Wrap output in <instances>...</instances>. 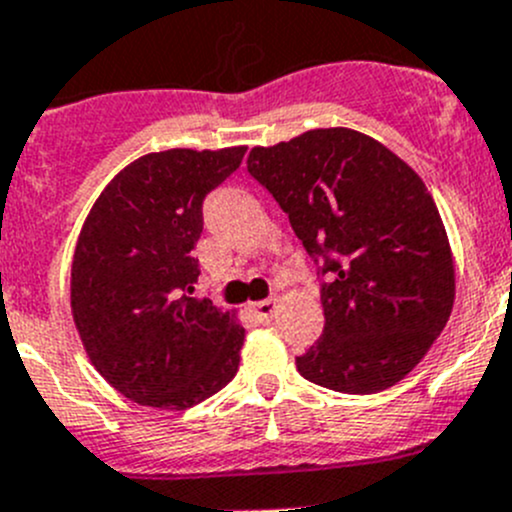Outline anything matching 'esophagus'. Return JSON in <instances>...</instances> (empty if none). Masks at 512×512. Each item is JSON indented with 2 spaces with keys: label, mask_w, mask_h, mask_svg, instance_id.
Listing matches in <instances>:
<instances>
[{
  "label": "esophagus",
  "mask_w": 512,
  "mask_h": 512,
  "mask_svg": "<svg viewBox=\"0 0 512 512\" xmlns=\"http://www.w3.org/2000/svg\"><path fill=\"white\" fill-rule=\"evenodd\" d=\"M275 310H277V300H260V302H252V312H255L257 317H260L262 322L265 320H270L272 315H275Z\"/></svg>",
  "instance_id": "esophagus-1"
}]
</instances>
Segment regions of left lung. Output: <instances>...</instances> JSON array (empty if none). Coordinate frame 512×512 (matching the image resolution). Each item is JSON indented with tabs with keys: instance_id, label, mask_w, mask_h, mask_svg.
Segmentation results:
<instances>
[{
	"instance_id": "left-lung-1",
	"label": "left lung",
	"mask_w": 512,
	"mask_h": 512,
	"mask_svg": "<svg viewBox=\"0 0 512 512\" xmlns=\"http://www.w3.org/2000/svg\"><path fill=\"white\" fill-rule=\"evenodd\" d=\"M247 172L327 275L325 330L297 357L300 375L350 395L393 388L433 347L455 302L453 252L425 182L347 127L252 147Z\"/></svg>"
}]
</instances>
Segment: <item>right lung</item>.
<instances>
[{
	"label": "right lung",
	"instance_id": "add662e5",
	"mask_svg": "<svg viewBox=\"0 0 512 512\" xmlns=\"http://www.w3.org/2000/svg\"><path fill=\"white\" fill-rule=\"evenodd\" d=\"M247 147L165 150L130 162L89 210L72 260V317L84 352L124 398L187 410L240 367L235 310L192 297L207 192Z\"/></svg>",
	"mask_w": 512,
	"mask_h": 512
}]
</instances>
